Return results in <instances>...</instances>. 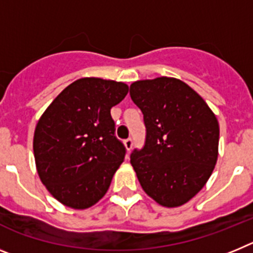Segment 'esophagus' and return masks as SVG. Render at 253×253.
<instances>
[{
	"instance_id": "1",
	"label": "esophagus",
	"mask_w": 253,
	"mask_h": 253,
	"mask_svg": "<svg viewBox=\"0 0 253 253\" xmlns=\"http://www.w3.org/2000/svg\"><path fill=\"white\" fill-rule=\"evenodd\" d=\"M124 146H125V149L129 152L131 148H133V140H131L130 138H129V139H125L124 140Z\"/></svg>"
}]
</instances>
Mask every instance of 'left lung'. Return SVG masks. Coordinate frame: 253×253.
I'll list each match as a JSON object with an SVG mask.
<instances>
[{
    "instance_id": "8db88e82",
    "label": "left lung",
    "mask_w": 253,
    "mask_h": 253,
    "mask_svg": "<svg viewBox=\"0 0 253 253\" xmlns=\"http://www.w3.org/2000/svg\"><path fill=\"white\" fill-rule=\"evenodd\" d=\"M130 97L147 128L144 148L130 156L140 186L165 208L186 204L205 186L218 160L215 114L195 90L173 77L133 82Z\"/></svg>"
}]
</instances>
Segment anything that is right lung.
<instances>
[{"label":"right lung","mask_w":253,"mask_h":253,"mask_svg":"<svg viewBox=\"0 0 253 253\" xmlns=\"http://www.w3.org/2000/svg\"><path fill=\"white\" fill-rule=\"evenodd\" d=\"M128 91L124 82L80 78L38 120L33 140L38 175L64 207L88 209L107 193L125 157L110 110Z\"/></svg>","instance_id":"obj_1"}]
</instances>
